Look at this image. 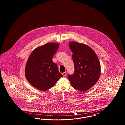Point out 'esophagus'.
Masks as SVG:
<instances>
[{
  "mask_svg": "<svg viewBox=\"0 0 125 125\" xmlns=\"http://www.w3.org/2000/svg\"><path fill=\"white\" fill-rule=\"evenodd\" d=\"M62 75H63V76H65L66 75V72H64V73H62Z\"/></svg>",
  "mask_w": 125,
  "mask_h": 125,
  "instance_id": "esophagus-1",
  "label": "esophagus"
}]
</instances>
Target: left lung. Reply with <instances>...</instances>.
<instances>
[{
    "instance_id": "obj_1",
    "label": "left lung",
    "mask_w": 125,
    "mask_h": 125,
    "mask_svg": "<svg viewBox=\"0 0 125 125\" xmlns=\"http://www.w3.org/2000/svg\"><path fill=\"white\" fill-rule=\"evenodd\" d=\"M73 53L75 71L68 75L72 87L82 92L87 91L98 81L101 72L99 61L94 51L89 46L75 42H69Z\"/></svg>"
}]
</instances>
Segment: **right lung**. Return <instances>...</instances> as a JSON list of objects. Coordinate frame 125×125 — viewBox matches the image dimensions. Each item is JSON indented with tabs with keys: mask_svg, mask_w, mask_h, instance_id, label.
<instances>
[{
	"mask_svg": "<svg viewBox=\"0 0 125 125\" xmlns=\"http://www.w3.org/2000/svg\"><path fill=\"white\" fill-rule=\"evenodd\" d=\"M59 44L49 43L38 47L31 53L25 68L27 81L34 87L45 91L53 87L63 77L52 61Z\"/></svg>",
	"mask_w": 125,
	"mask_h": 125,
	"instance_id": "1",
	"label": "right lung"
}]
</instances>
